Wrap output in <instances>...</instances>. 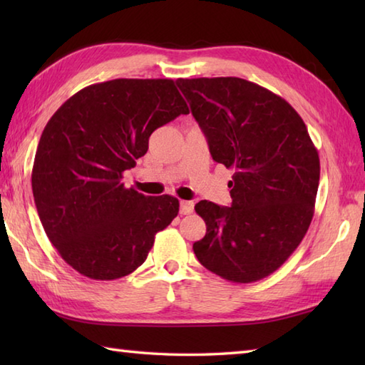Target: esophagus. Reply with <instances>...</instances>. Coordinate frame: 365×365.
<instances>
[{
    "label": "esophagus",
    "instance_id": "1",
    "mask_svg": "<svg viewBox=\"0 0 365 365\" xmlns=\"http://www.w3.org/2000/svg\"><path fill=\"white\" fill-rule=\"evenodd\" d=\"M195 210V202L191 200H180V215H190Z\"/></svg>",
    "mask_w": 365,
    "mask_h": 365
}]
</instances>
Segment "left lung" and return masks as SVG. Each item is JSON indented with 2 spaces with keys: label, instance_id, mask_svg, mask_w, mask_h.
<instances>
[{
  "label": "left lung",
  "instance_id": "1",
  "mask_svg": "<svg viewBox=\"0 0 365 365\" xmlns=\"http://www.w3.org/2000/svg\"><path fill=\"white\" fill-rule=\"evenodd\" d=\"M216 163L234 170L232 205L200 200L202 240L192 245L212 273L247 284L269 276L311 226L320 158L306 123L273 92L235 76L177 80Z\"/></svg>",
  "mask_w": 365,
  "mask_h": 365
}]
</instances>
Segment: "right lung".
Here are the masks:
<instances>
[{
  "instance_id": "obj_1",
  "label": "right lung",
  "mask_w": 365,
  "mask_h": 365,
  "mask_svg": "<svg viewBox=\"0 0 365 365\" xmlns=\"http://www.w3.org/2000/svg\"><path fill=\"white\" fill-rule=\"evenodd\" d=\"M188 113L173 80L119 78L81 89L51 115L31 183L46 237L80 274L113 281L133 273L175 218L178 199L144 196L122 177L155 130Z\"/></svg>"
}]
</instances>
